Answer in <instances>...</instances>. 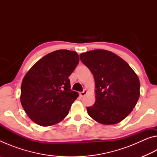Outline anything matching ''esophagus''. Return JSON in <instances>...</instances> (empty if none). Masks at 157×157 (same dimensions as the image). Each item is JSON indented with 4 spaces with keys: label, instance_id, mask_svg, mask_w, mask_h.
<instances>
[{
    "label": "esophagus",
    "instance_id": "34e87169",
    "mask_svg": "<svg viewBox=\"0 0 157 157\" xmlns=\"http://www.w3.org/2000/svg\"><path fill=\"white\" fill-rule=\"evenodd\" d=\"M87 94V91H86V89H84L83 91L82 92H81L80 94H79V95H80V97H82V98H83L85 95H86Z\"/></svg>",
    "mask_w": 157,
    "mask_h": 157
}]
</instances>
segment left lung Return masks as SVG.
I'll return each mask as SVG.
<instances>
[{
  "label": "left lung",
  "instance_id": "left-lung-1",
  "mask_svg": "<svg viewBox=\"0 0 157 157\" xmlns=\"http://www.w3.org/2000/svg\"><path fill=\"white\" fill-rule=\"evenodd\" d=\"M91 71L95 83V102L87 113L103 124L120 123L132 112L140 96L138 76L125 61L105 50L79 55Z\"/></svg>",
  "mask_w": 157,
  "mask_h": 157
}]
</instances>
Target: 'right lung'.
<instances>
[{
	"mask_svg": "<svg viewBox=\"0 0 157 157\" xmlns=\"http://www.w3.org/2000/svg\"><path fill=\"white\" fill-rule=\"evenodd\" d=\"M79 63L75 51L59 50L39 59L22 81L21 102L32 121L46 127L62 121L78 93L71 91L68 77Z\"/></svg>",
	"mask_w": 157,
	"mask_h": 157,
	"instance_id": "add662e5",
	"label": "right lung"
}]
</instances>
